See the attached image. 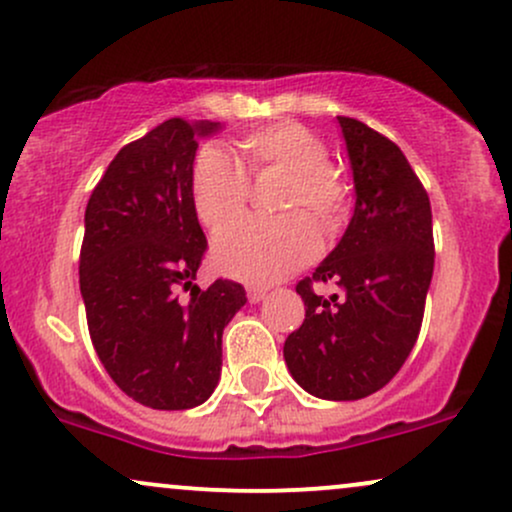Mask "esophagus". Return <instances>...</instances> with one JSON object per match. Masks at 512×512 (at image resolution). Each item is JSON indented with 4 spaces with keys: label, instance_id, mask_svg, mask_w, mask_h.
<instances>
[{
    "label": "esophagus",
    "instance_id": "esophagus-1",
    "mask_svg": "<svg viewBox=\"0 0 512 512\" xmlns=\"http://www.w3.org/2000/svg\"><path fill=\"white\" fill-rule=\"evenodd\" d=\"M267 296V289H260V286H250L248 289V301L250 303H260Z\"/></svg>",
    "mask_w": 512,
    "mask_h": 512
}]
</instances>
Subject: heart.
<instances>
[{
    "mask_svg": "<svg viewBox=\"0 0 512 512\" xmlns=\"http://www.w3.org/2000/svg\"><path fill=\"white\" fill-rule=\"evenodd\" d=\"M250 170H281L291 178L281 197L279 221H240L214 240L211 262L221 274L248 284L284 279L320 250L315 226L332 236L346 216V187L330 170V151L313 129L281 122L257 129L240 142ZM248 170L223 146L199 151L192 168V204L209 231H221L240 219L248 204Z\"/></svg>",
    "mask_w": 512,
    "mask_h": 512,
    "instance_id": "1",
    "label": "heart"
}]
</instances>
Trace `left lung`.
<instances>
[{
  "label": "left lung",
  "mask_w": 512,
  "mask_h": 512,
  "mask_svg": "<svg viewBox=\"0 0 512 512\" xmlns=\"http://www.w3.org/2000/svg\"><path fill=\"white\" fill-rule=\"evenodd\" d=\"M354 178V216L315 269L342 296L296 286L305 320L284 344L291 378L313 397L354 402L385 387L407 361L433 279L431 202L397 144L337 117Z\"/></svg>",
  "instance_id": "1"
}]
</instances>
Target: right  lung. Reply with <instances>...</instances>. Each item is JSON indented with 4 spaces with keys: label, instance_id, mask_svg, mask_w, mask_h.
I'll list each match as a JSON object with an SVG mask.
<instances>
[{
    "label": "right lung",
    "instance_id": "obj_1",
    "mask_svg": "<svg viewBox=\"0 0 512 512\" xmlns=\"http://www.w3.org/2000/svg\"><path fill=\"white\" fill-rule=\"evenodd\" d=\"M221 122L166 120L120 149L86 204L79 289L93 349L110 378L151 409H192L221 378L223 327L245 289L195 284L207 238L192 204L202 139ZM191 291L179 298V289Z\"/></svg>",
    "mask_w": 512,
    "mask_h": 512
}]
</instances>
